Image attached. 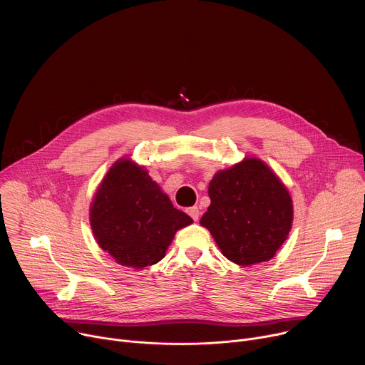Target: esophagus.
Masks as SVG:
<instances>
[{
  "label": "esophagus",
  "instance_id": "esophagus-1",
  "mask_svg": "<svg viewBox=\"0 0 365 365\" xmlns=\"http://www.w3.org/2000/svg\"><path fill=\"white\" fill-rule=\"evenodd\" d=\"M187 213H188V216H190L194 222H197V220H198V217H200V210H198V207H197V206L190 207V209L187 210Z\"/></svg>",
  "mask_w": 365,
  "mask_h": 365
}]
</instances>
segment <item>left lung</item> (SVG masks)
Listing matches in <instances>:
<instances>
[{"instance_id":"obj_1","label":"left lung","mask_w":365,"mask_h":365,"mask_svg":"<svg viewBox=\"0 0 365 365\" xmlns=\"http://www.w3.org/2000/svg\"><path fill=\"white\" fill-rule=\"evenodd\" d=\"M209 197L200 223L229 261L242 267L265 262L284 244L293 223L292 197L261 159L245 158L216 173Z\"/></svg>"}]
</instances>
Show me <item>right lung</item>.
<instances>
[{
	"label": "right lung",
	"instance_id": "add662e5",
	"mask_svg": "<svg viewBox=\"0 0 365 365\" xmlns=\"http://www.w3.org/2000/svg\"><path fill=\"white\" fill-rule=\"evenodd\" d=\"M90 222L103 251L120 265L140 269L164 258L175 232L192 219L173 206L143 167L123 158L101 181Z\"/></svg>",
	"mask_w": 365,
	"mask_h": 365
}]
</instances>
